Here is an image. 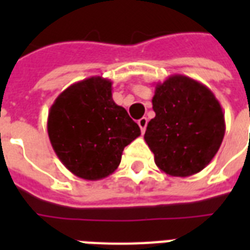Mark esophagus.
Returning <instances> with one entry per match:
<instances>
[{
    "label": "esophagus",
    "mask_w": 250,
    "mask_h": 250,
    "mask_svg": "<svg viewBox=\"0 0 250 250\" xmlns=\"http://www.w3.org/2000/svg\"><path fill=\"white\" fill-rule=\"evenodd\" d=\"M137 123H139V125H140L141 131L144 132L145 128H146V125H148V119H146L145 117H143L141 119H139V122H137Z\"/></svg>",
    "instance_id": "34e87169"
}]
</instances>
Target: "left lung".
<instances>
[{
  "label": "left lung",
  "instance_id": "obj_1",
  "mask_svg": "<svg viewBox=\"0 0 250 250\" xmlns=\"http://www.w3.org/2000/svg\"><path fill=\"white\" fill-rule=\"evenodd\" d=\"M152 104L156 117L144 139L158 168L179 178L204 170L226 132L225 114L213 92L188 76L172 75L156 84Z\"/></svg>",
  "mask_w": 250,
  "mask_h": 250
}]
</instances>
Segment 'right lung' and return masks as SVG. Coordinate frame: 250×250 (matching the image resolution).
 <instances>
[{
  "mask_svg": "<svg viewBox=\"0 0 250 250\" xmlns=\"http://www.w3.org/2000/svg\"><path fill=\"white\" fill-rule=\"evenodd\" d=\"M113 83L92 76L72 84L56 98L48 115V135L68 171L100 180L117 170L125 146L141 135L125 107L113 100Z\"/></svg>",
  "mask_w": 250,
  "mask_h": 250,
  "instance_id": "right-lung-1",
  "label": "right lung"
}]
</instances>
